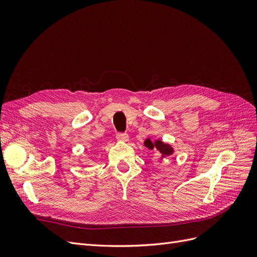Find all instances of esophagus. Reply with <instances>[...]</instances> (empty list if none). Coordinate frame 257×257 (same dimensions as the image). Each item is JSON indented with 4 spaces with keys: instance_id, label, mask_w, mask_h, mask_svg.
I'll return each mask as SVG.
<instances>
[{
    "instance_id": "esophagus-1",
    "label": "esophagus",
    "mask_w": 257,
    "mask_h": 257,
    "mask_svg": "<svg viewBox=\"0 0 257 257\" xmlns=\"http://www.w3.org/2000/svg\"><path fill=\"white\" fill-rule=\"evenodd\" d=\"M116 139H118L119 142H127L128 141V135L126 133H119L116 134Z\"/></svg>"
}]
</instances>
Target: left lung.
Masks as SVG:
<instances>
[{
    "instance_id": "1",
    "label": "left lung",
    "mask_w": 257,
    "mask_h": 257,
    "mask_svg": "<svg viewBox=\"0 0 257 257\" xmlns=\"http://www.w3.org/2000/svg\"><path fill=\"white\" fill-rule=\"evenodd\" d=\"M145 146L149 148V149H157L160 153H161V160L164 159L166 157H169L174 153V149L173 147L168 145V144H164L162 141H155L154 143H152L149 138H147V141L145 142Z\"/></svg>"
}]
</instances>
